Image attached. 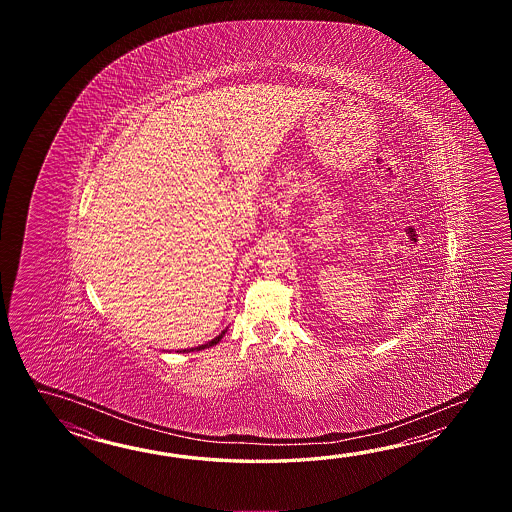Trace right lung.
<instances>
[{
	"label": "right lung",
	"instance_id": "right-lung-1",
	"mask_svg": "<svg viewBox=\"0 0 512 512\" xmlns=\"http://www.w3.org/2000/svg\"><path fill=\"white\" fill-rule=\"evenodd\" d=\"M223 335H225V331H221V335H218V337L216 338H212V340H210V342H207V344H203V346H197V348H192V349H183V351H186V353H188V351H199V349H205V348H212V346H216V344H218L219 340H221V338H223Z\"/></svg>",
	"mask_w": 512,
	"mask_h": 512
}]
</instances>
